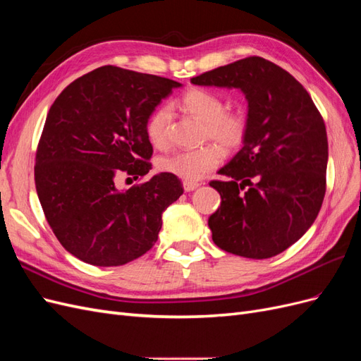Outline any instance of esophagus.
I'll use <instances>...</instances> for the list:
<instances>
[{"label": "esophagus", "mask_w": 361, "mask_h": 361, "mask_svg": "<svg viewBox=\"0 0 361 361\" xmlns=\"http://www.w3.org/2000/svg\"><path fill=\"white\" fill-rule=\"evenodd\" d=\"M199 182H191V180H183V190L190 192V191H194L195 188H199Z\"/></svg>", "instance_id": "obj_1"}]
</instances>
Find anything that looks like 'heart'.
I'll return each instance as SVG.
<instances>
[{
	"instance_id": "obj_1",
	"label": "heart",
	"mask_w": 361,
	"mask_h": 361,
	"mask_svg": "<svg viewBox=\"0 0 361 361\" xmlns=\"http://www.w3.org/2000/svg\"><path fill=\"white\" fill-rule=\"evenodd\" d=\"M179 106L204 122V137L218 141L226 149L243 146L248 133V117L243 110H226L223 96L206 89H190L179 99ZM171 113L166 105L158 106L146 123V135L155 147L167 143ZM223 150L216 145L176 152L159 161V169L183 180H199L220 166Z\"/></svg>"
}]
</instances>
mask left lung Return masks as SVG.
<instances>
[{
	"instance_id": "1",
	"label": "left lung",
	"mask_w": 361,
	"mask_h": 361,
	"mask_svg": "<svg viewBox=\"0 0 361 361\" xmlns=\"http://www.w3.org/2000/svg\"><path fill=\"white\" fill-rule=\"evenodd\" d=\"M236 87L248 101L243 149L211 180L221 206L209 216L212 241L227 253L267 259L289 248L318 216L326 190L329 140L307 90L277 64L247 57L191 78Z\"/></svg>"
}]
</instances>
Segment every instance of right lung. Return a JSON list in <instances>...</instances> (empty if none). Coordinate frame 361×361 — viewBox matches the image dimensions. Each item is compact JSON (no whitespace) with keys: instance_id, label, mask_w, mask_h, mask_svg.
<instances>
[{"instance_id":"obj_1","label":"right lung","mask_w":361,"mask_h":361,"mask_svg":"<svg viewBox=\"0 0 361 361\" xmlns=\"http://www.w3.org/2000/svg\"><path fill=\"white\" fill-rule=\"evenodd\" d=\"M180 84L162 76L102 66L64 89L49 108L36 152L35 182L43 214L71 255L96 267L143 256L158 239L161 215L182 182L170 173L126 192L114 180L152 169L146 123Z\"/></svg>"}]
</instances>
